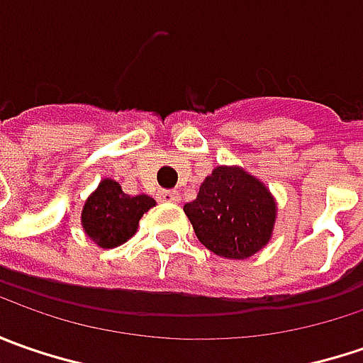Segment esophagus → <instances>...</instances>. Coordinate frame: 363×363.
I'll list each match as a JSON object with an SVG mask.
<instances>
[{"label":"esophagus","instance_id":"34e87169","mask_svg":"<svg viewBox=\"0 0 363 363\" xmlns=\"http://www.w3.org/2000/svg\"><path fill=\"white\" fill-rule=\"evenodd\" d=\"M160 202H169V203H177L179 202V194L177 191H172V189H161L157 194Z\"/></svg>","mask_w":363,"mask_h":363}]
</instances>
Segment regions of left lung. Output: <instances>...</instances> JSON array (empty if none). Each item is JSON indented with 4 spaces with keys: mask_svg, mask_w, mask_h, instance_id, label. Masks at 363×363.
Wrapping results in <instances>:
<instances>
[{
    "mask_svg": "<svg viewBox=\"0 0 363 363\" xmlns=\"http://www.w3.org/2000/svg\"><path fill=\"white\" fill-rule=\"evenodd\" d=\"M184 212L208 250L242 260L271 240L277 202L269 188L242 167L218 165Z\"/></svg>",
    "mask_w": 363,
    "mask_h": 363,
    "instance_id": "1",
    "label": "left lung"
}]
</instances>
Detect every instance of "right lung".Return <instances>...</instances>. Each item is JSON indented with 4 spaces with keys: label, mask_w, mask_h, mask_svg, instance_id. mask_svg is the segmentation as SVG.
Segmentation results:
<instances>
[{
    "label": "right lung",
    "mask_w": 363,
    "mask_h": 363,
    "mask_svg": "<svg viewBox=\"0 0 363 363\" xmlns=\"http://www.w3.org/2000/svg\"><path fill=\"white\" fill-rule=\"evenodd\" d=\"M155 206L145 194L129 196L115 179H103L82 208V228L101 248H115L137 232L139 220Z\"/></svg>",
    "instance_id": "obj_1"
}]
</instances>
